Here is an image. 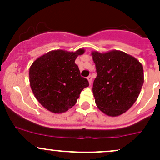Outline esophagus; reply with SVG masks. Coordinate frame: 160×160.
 I'll use <instances>...</instances> for the list:
<instances>
[{"instance_id": "obj_1", "label": "esophagus", "mask_w": 160, "mask_h": 160, "mask_svg": "<svg viewBox=\"0 0 160 160\" xmlns=\"http://www.w3.org/2000/svg\"><path fill=\"white\" fill-rule=\"evenodd\" d=\"M88 81H89L90 84H91V83H92V77H91V76H89V77H88Z\"/></svg>"}]
</instances>
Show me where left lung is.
<instances>
[{"label":"left lung","mask_w":160,"mask_h":160,"mask_svg":"<svg viewBox=\"0 0 160 160\" xmlns=\"http://www.w3.org/2000/svg\"><path fill=\"white\" fill-rule=\"evenodd\" d=\"M97 70L93 84L95 103L108 116L125 113L136 101L144 83L142 65L118 50L91 53Z\"/></svg>","instance_id":"obj_1"}]
</instances>
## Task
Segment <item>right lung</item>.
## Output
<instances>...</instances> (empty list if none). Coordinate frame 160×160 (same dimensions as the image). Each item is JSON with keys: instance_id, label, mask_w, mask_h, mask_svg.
<instances>
[{"instance_id": "right-lung-1", "label": "right lung", "mask_w": 160, "mask_h": 160, "mask_svg": "<svg viewBox=\"0 0 160 160\" xmlns=\"http://www.w3.org/2000/svg\"><path fill=\"white\" fill-rule=\"evenodd\" d=\"M84 53L52 50L38 57L29 69L30 86L35 98L52 113H63L75 105L80 93L89 86L80 76L75 59Z\"/></svg>"}]
</instances>
